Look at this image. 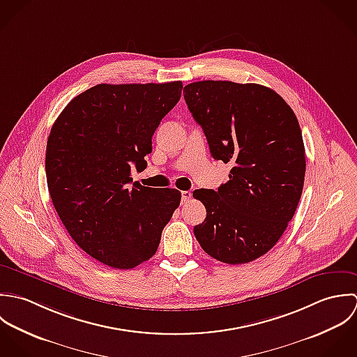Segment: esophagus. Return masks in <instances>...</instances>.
<instances>
[{
	"label": "esophagus",
	"instance_id": "1",
	"mask_svg": "<svg viewBox=\"0 0 357 357\" xmlns=\"http://www.w3.org/2000/svg\"><path fill=\"white\" fill-rule=\"evenodd\" d=\"M190 199H192V193L190 192H188V190L182 192V204H188L190 202Z\"/></svg>",
	"mask_w": 357,
	"mask_h": 357
}]
</instances>
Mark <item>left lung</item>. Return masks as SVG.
Returning a JSON list of instances; mask_svg holds the SVG:
<instances>
[{
	"instance_id": "obj_1",
	"label": "left lung",
	"mask_w": 357,
	"mask_h": 357,
	"mask_svg": "<svg viewBox=\"0 0 357 357\" xmlns=\"http://www.w3.org/2000/svg\"><path fill=\"white\" fill-rule=\"evenodd\" d=\"M183 96L211 155L233 164L218 192H193L207 210L195 236L216 261L251 262L275 247L302 195L306 161L296 116L259 84L206 79L188 84Z\"/></svg>"
}]
</instances>
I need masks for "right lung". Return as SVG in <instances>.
<instances>
[{
	"mask_svg": "<svg viewBox=\"0 0 357 357\" xmlns=\"http://www.w3.org/2000/svg\"><path fill=\"white\" fill-rule=\"evenodd\" d=\"M182 82L98 84L59 114L47 143L50 196L77 245L96 261L132 269L150 259L181 192L132 183L151 137L178 103Z\"/></svg>",
	"mask_w": 357,
	"mask_h": 357,
	"instance_id": "obj_1",
	"label": "right lung"
}]
</instances>
